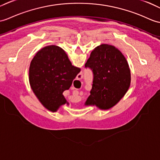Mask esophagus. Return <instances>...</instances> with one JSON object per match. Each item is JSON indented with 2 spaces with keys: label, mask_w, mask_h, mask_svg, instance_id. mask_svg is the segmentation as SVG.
Instances as JSON below:
<instances>
[{
  "label": "esophagus",
  "mask_w": 160,
  "mask_h": 160,
  "mask_svg": "<svg viewBox=\"0 0 160 160\" xmlns=\"http://www.w3.org/2000/svg\"><path fill=\"white\" fill-rule=\"evenodd\" d=\"M82 78V74L79 73L78 75V79H81Z\"/></svg>",
  "instance_id": "esophagus-1"
}]
</instances>
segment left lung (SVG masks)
<instances>
[{"label":"left lung","instance_id":"left-lung-1","mask_svg":"<svg viewBox=\"0 0 160 160\" xmlns=\"http://www.w3.org/2000/svg\"><path fill=\"white\" fill-rule=\"evenodd\" d=\"M93 72L91 95L85 105L108 110L123 98L130 87L131 73L121 52L112 45L102 44L91 52L85 64Z\"/></svg>","mask_w":160,"mask_h":160}]
</instances>
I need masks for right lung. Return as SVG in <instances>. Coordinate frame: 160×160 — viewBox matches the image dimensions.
I'll list each match as a JSON object with an SVG mask.
<instances>
[{
	"label": "right lung",
	"mask_w": 160,
	"mask_h": 160,
	"mask_svg": "<svg viewBox=\"0 0 160 160\" xmlns=\"http://www.w3.org/2000/svg\"><path fill=\"white\" fill-rule=\"evenodd\" d=\"M80 72L61 48L48 46L39 50L31 62L30 86L41 103L55 112L61 106L69 105L62 92L70 88Z\"/></svg>",
	"instance_id": "obj_1"
}]
</instances>
